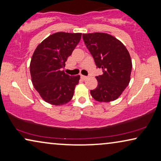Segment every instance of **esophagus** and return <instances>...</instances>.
Instances as JSON below:
<instances>
[{
    "label": "esophagus",
    "instance_id": "esophagus-1",
    "mask_svg": "<svg viewBox=\"0 0 161 161\" xmlns=\"http://www.w3.org/2000/svg\"><path fill=\"white\" fill-rule=\"evenodd\" d=\"M81 79H82V80H87V79L88 77H87V76H84V75H81Z\"/></svg>",
    "mask_w": 161,
    "mask_h": 161
}]
</instances>
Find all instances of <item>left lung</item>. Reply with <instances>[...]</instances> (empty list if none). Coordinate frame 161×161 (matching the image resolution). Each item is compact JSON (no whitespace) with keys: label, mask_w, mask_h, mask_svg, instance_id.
<instances>
[{"label":"left lung","mask_w":161,"mask_h":161,"mask_svg":"<svg viewBox=\"0 0 161 161\" xmlns=\"http://www.w3.org/2000/svg\"><path fill=\"white\" fill-rule=\"evenodd\" d=\"M83 40L103 74L96 76L98 86L90 90L99 102H110L119 98L130 80L132 61L123 43L105 33H84Z\"/></svg>","instance_id":"8db88e82"}]
</instances>
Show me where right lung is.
<instances>
[{"label": "right lung", "mask_w": 161, "mask_h": 161, "mask_svg": "<svg viewBox=\"0 0 161 161\" xmlns=\"http://www.w3.org/2000/svg\"><path fill=\"white\" fill-rule=\"evenodd\" d=\"M81 36V33H53L40 43L33 53L30 64L33 87L43 100L52 105H63L73 98L80 76L68 75L62 69Z\"/></svg>", "instance_id": "1"}]
</instances>
